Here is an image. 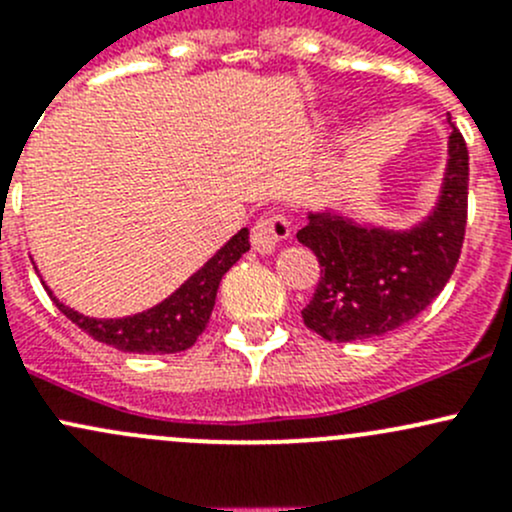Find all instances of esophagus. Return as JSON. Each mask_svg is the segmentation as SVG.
I'll list each match as a JSON object with an SVG mask.
<instances>
[{"label":"esophagus","mask_w":512,"mask_h":512,"mask_svg":"<svg viewBox=\"0 0 512 512\" xmlns=\"http://www.w3.org/2000/svg\"><path fill=\"white\" fill-rule=\"evenodd\" d=\"M289 237H292V225H289L287 215L272 213L262 215V218L257 220L255 227H252L250 240L257 252L267 255V252H275V247L280 245V242L289 240Z\"/></svg>","instance_id":"1"}]
</instances>
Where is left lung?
I'll return each mask as SVG.
<instances>
[{
	"mask_svg": "<svg viewBox=\"0 0 512 512\" xmlns=\"http://www.w3.org/2000/svg\"><path fill=\"white\" fill-rule=\"evenodd\" d=\"M468 220V148L453 128L441 200L404 232L361 227L342 215L312 213L297 240L317 255L319 282L302 319L327 342L389 334L441 294L461 257Z\"/></svg>",
	"mask_w": 512,
	"mask_h": 512,
	"instance_id": "left-lung-1",
	"label": "left lung"
}]
</instances>
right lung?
<instances>
[{
  "label": "right lung",
  "mask_w": 512,
  "mask_h": 512,
  "mask_svg": "<svg viewBox=\"0 0 512 512\" xmlns=\"http://www.w3.org/2000/svg\"><path fill=\"white\" fill-rule=\"evenodd\" d=\"M250 250V232L242 227L235 237L210 257L185 285H180L168 299L146 309L141 314L121 319H94L64 307L54 297L56 307L71 319L79 329H84L96 342L108 344L118 352L128 354H175L185 352L195 344V339L208 327L210 314L215 307L220 280L245 252Z\"/></svg>",
  "instance_id": "1"
}]
</instances>
